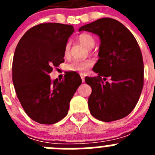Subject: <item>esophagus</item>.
Segmentation results:
<instances>
[{"instance_id":"obj_1","label":"esophagus","mask_w":155,"mask_h":155,"mask_svg":"<svg viewBox=\"0 0 155 155\" xmlns=\"http://www.w3.org/2000/svg\"><path fill=\"white\" fill-rule=\"evenodd\" d=\"M80 76H81V78L82 82H84V75L83 74L81 73L80 74Z\"/></svg>"}]
</instances>
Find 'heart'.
Masks as SVG:
<instances>
[{
  "label": "heart",
  "mask_w": 155,
  "mask_h": 155,
  "mask_svg": "<svg viewBox=\"0 0 155 155\" xmlns=\"http://www.w3.org/2000/svg\"><path fill=\"white\" fill-rule=\"evenodd\" d=\"M78 40L87 49H91L94 47V44H95V40H94V37L88 33H82L79 35L78 37ZM70 48H71V45L69 42H67L64 48V57L65 58L70 57V55H71ZM92 66L93 61L89 59L83 61H72L67 65V70L69 71H76V72L84 73Z\"/></svg>",
  "instance_id": "obj_1"
}]
</instances>
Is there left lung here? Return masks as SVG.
Returning <instances> with one entry per match:
<instances>
[{
  "instance_id": "obj_1",
  "label": "left lung",
  "mask_w": 155,
  "mask_h": 155,
  "mask_svg": "<svg viewBox=\"0 0 155 155\" xmlns=\"http://www.w3.org/2000/svg\"><path fill=\"white\" fill-rule=\"evenodd\" d=\"M79 31L96 34L101 39L100 58L93 68L98 76L85 78L91 87L90 113L103 122L124 118L136 106L143 86V57L135 37L122 23L109 18L85 25Z\"/></svg>"
}]
</instances>
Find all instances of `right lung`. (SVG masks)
<instances>
[{
  "label": "right lung",
  "mask_w": 155,
  "mask_h": 155,
  "mask_svg": "<svg viewBox=\"0 0 155 155\" xmlns=\"http://www.w3.org/2000/svg\"><path fill=\"white\" fill-rule=\"evenodd\" d=\"M74 31L70 25L41 23L23 35L15 49L12 81L16 95L25 113L39 124H53L64 118L81 84L73 71L53 82L49 75L64 62V46Z\"/></svg>",
  "instance_id": "1"
}]
</instances>
